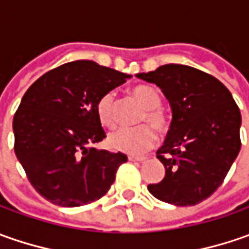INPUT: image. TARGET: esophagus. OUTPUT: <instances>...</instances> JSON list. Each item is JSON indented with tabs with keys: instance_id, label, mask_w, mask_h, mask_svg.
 I'll list each match as a JSON object with an SVG mask.
<instances>
[{
	"instance_id": "1",
	"label": "esophagus",
	"mask_w": 249,
	"mask_h": 249,
	"mask_svg": "<svg viewBox=\"0 0 249 249\" xmlns=\"http://www.w3.org/2000/svg\"><path fill=\"white\" fill-rule=\"evenodd\" d=\"M127 159L131 160V162H144V160H147V157H134V155H129Z\"/></svg>"
}]
</instances>
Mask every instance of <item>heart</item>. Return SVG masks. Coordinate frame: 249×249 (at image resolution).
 I'll return each instance as SVG.
<instances>
[{
    "label": "heart",
    "instance_id": "obj_1",
    "mask_svg": "<svg viewBox=\"0 0 249 249\" xmlns=\"http://www.w3.org/2000/svg\"><path fill=\"white\" fill-rule=\"evenodd\" d=\"M131 95L142 105L144 112L140 116V123H148L158 133H165L169 129V118L166 112L160 108L162 98L159 92L151 86H137L131 90ZM115 92L108 91L102 94L97 102V116L107 127L116 124V102ZM149 125V126H150ZM148 124L133 129H119L110 133L108 145L113 151H119L131 155H140L154 147L157 136Z\"/></svg>",
    "mask_w": 249,
    "mask_h": 249
}]
</instances>
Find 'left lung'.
I'll return each instance as SVG.
<instances>
[{
    "label": "left lung",
    "instance_id": "obj_1",
    "mask_svg": "<svg viewBox=\"0 0 249 249\" xmlns=\"http://www.w3.org/2000/svg\"><path fill=\"white\" fill-rule=\"evenodd\" d=\"M137 77L157 84L173 112L157 151L166 173L148 191L167 204L196 205L223 183L240 152V109L225 84L191 66L169 63Z\"/></svg>",
    "mask_w": 249,
    "mask_h": 249
}]
</instances>
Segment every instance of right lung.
<instances>
[{
    "label": "right lung",
    "instance_id": "obj_1",
    "mask_svg": "<svg viewBox=\"0 0 249 249\" xmlns=\"http://www.w3.org/2000/svg\"><path fill=\"white\" fill-rule=\"evenodd\" d=\"M130 77L92 61L63 63L24 92L14 116L15 154L36 191L74 208L104 196L127 157L95 149L107 137L97 116L102 94Z\"/></svg>",
    "mask_w": 249,
    "mask_h": 249
}]
</instances>
